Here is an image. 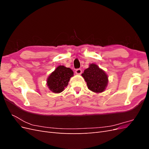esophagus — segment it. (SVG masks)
I'll list each match as a JSON object with an SVG mask.
<instances>
[{"instance_id":"34e87169","label":"esophagus","mask_w":149,"mask_h":149,"mask_svg":"<svg viewBox=\"0 0 149 149\" xmlns=\"http://www.w3.org/2000/svg\"><path fill=\"white\" fill-rule=\"evenodd\" d=\"M75 73L77 74H81L82 73V70L81 69H76L75 71Z\"/></svg>"}]
</instances>
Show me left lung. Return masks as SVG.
Returning a JSON list of instances; mask_svg holds the SVG:
<instances>
[{
    "label": "left lung",
    "mask_w": 149,
    "mask_h": 149,
    "mask_svg": "<svg viewBox=\"0 0 149 149\" xmlns=\"http://www.w3.org/2000/svg\"><path fill=\"white\" fill-rule=\"evenodd\" d=\"M81 75L87 83L88 89L94 93L103 92L107 87V75L97 65L90 64Z\"/></svg>",
    "instance_id": "1"
}]
</instances>
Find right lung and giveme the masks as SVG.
Here are the masks:
<instances>
[{
  "label": "right lung",
  "instance_id": "1",
  "mask_svg": "<svg viewBox=\"0 0 149 149\" xmlns=\"http://www.w3.org/2000/svg\"><path fill=\"white\" fill-rule=\"evenodd\" d=\"M73 76V71L70 68L58 66L47 79V86L51 91L60 93L66 87L70 78Z\"/></svg>",
  "mask_w": 149,
  "mask_h": 149
}]
</instances>
